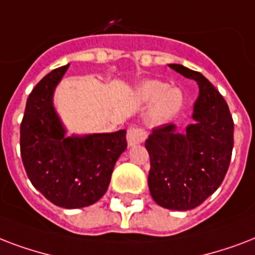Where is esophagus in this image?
<instances>
[{"instance_id":"obj_1","label":"esophagus","mask_w":255,"mask_h":255,"mask_svg":"<svg viewBox=\"0 0 255 255\" xmlns=\"http://www.w3.org/2000/svg\"><path fill=\"white\" fill-rule=\"evenodd\" d=\"M146 137H147V133L145 131V129L138 128V126H131L128 129V133H126V139H128V143L130 146L142 143L146 139Z\"/></svg>"}]
</instances>
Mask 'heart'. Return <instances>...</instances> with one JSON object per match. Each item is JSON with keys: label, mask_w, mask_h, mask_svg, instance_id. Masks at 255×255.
Returning <instances> with one entry per match:
<instances>
[{"label": "heart", "mask_w": 255, "mask_h": 255, "mask_svg": "<svg viewBox=\"0 0 255 255\" xmlns=\"http://www.w3.org/2000/svg\"><path fill=\"white\" fill-rule=\"evenodd\" d=\"M139 96L146 102H154L150 112V121L163 124L178 113L182 106V93L177 88H169L162 81H146L139 88Z\"/></svg>", "instance_id": "b5f03b06"}]
</instances>
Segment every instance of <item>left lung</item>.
<instances>
[{
	"label": "left lung",
	"instance_id": "left-lung-1",
	"mask_svg": "<svg viewBox=\"0 0 255 255\" xmlns=\"http://www.w3.org/2000/svg\"><path fill=\"white\" fill-rule=\"evenodd\" d=\"M199 86L194 122L183 133L171 124L153 129L145 147L150 157V194L159 206L190 210L212 195L224 181L232 159L234 122L220 92L199 72L169 65Z\"/></svg>",
	"mask_w": 255,
	"mask_h": 255
}]
</instances>
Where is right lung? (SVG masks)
Returning <instances> with one entry per match:
<instances>
[{
	"mask_svg": "<svg viewBox=\"0 0 255 255\" xmlns=\"http://www.w3.org/2000/svg\"><path fill=\"white\" fill-rule=\"evenodd\" d=\"M68 68L54 69L29 94L19 146L33 186L57 206L77 209L90 206L105 194L128 142L126 130L65 137L53 108V92Z\"/></svg>",
	"mask_w": 255,
	"mask_h": 255,
	"instance_id": "obj_1",
	"label": "right lung"
}]
</instances>
